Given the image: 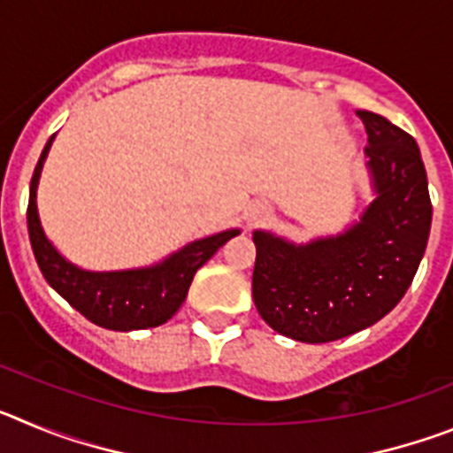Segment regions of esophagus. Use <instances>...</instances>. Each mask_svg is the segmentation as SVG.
I'll list each match as a JSON object with an SVG mask.
<instances>
[{
    "label": "esophagus",
    "instance_id": "obj_1",
    "mask_svg": "<svg viewBox=\"0 0 453 453\" xmlns=\"http://www.w3.org/2000/svg\"><path fill=\"white\" fill-rule=\"evenodd\" d=\"M263 215H265V211H261V208H254V211H251L250 218H247V219H250V222H256V219H261Z\"/></svg>",
    "mask_w": 453,
    "mask_h": 453
}]
</instances>
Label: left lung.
Masks as SVG:
<instances>
[{
  "label": "left lung",
  "instance_id": "left-lung-1",
  "mask_svg": "<svg viewBox=\"0 0 453 453\" xmlns=\"http://www.w3.org/2000/svg\"><path fill=\"white\" fill-rule=\"evenodd\" d=\"M358 118L376 192L361 222L308 245L254 231L256 308L276 334L299 342L340 340L390 313L429 240L434 206L418 142L372 111Z\"/></svg>",
  "mask_w": 453,
  "mask_h": 453
}]
</instances>
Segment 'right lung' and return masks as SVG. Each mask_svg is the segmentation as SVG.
Segmentation results:
<instances>
[{"mask_svg": "<svg viewBox=\"0 0 453 453\" xmlns=\"http://www.w3.org/2000/svg\"><path fill=\"white\" fill-rule=\"evenodd\" d=\"M51 140L54 135L47 140L34 177H31L29 208H27L31 250H34L42 276L72 308H77L83 318L104 329L135 331L165 324L186 299L195 272L240 231L231 229L195 240L183 250L167 256L158 265L142 267V270L88 272L72 265L47 240L45 231L40 226L38 206H35L40 170L51 147Z\"/></svg>", "mask_w": 453, "mask_h": 453, "instance_id": "obj_1", "label": "right lung"}]
</instances>
